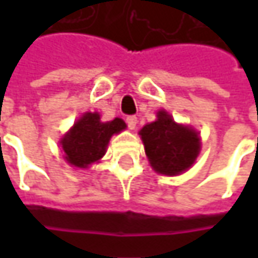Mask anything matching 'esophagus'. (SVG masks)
<instances>
[{"label": "esophagus", "mask_w": 258, "mask_h": 258, "mask_svg": "<svg viewBox=\"0 0 258 258\" xmlns=\"http://www.w3.org/2000/svg\"><path fill=\"white\" fill-rule=\"evenodd\" d=\"M126 123H127V127H129V129H135V127H136V123H138V117H136V116H127V117H126Z\"/></svg>", "instance_id": "esophagus-1"}]
</instances>
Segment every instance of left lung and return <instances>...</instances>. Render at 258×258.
<instances>
[{"label": "left lung", "instance_id": "obj_1", "mask_svg": "<svg viewBox=\"0 0 258 258\" xmlns=\"http://www.w3.org/2000/svg\"><path fill=\"white\" fill-rule=\"evenodd\" d=\"M145 152L156 172L178 175L186 171L200 154V136L182 124L175 123L171 114L158 112V119L139 132Z\"/></svg>", "mask_w": 258, "mask_h": 258}]
</instances>
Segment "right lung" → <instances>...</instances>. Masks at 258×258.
Here are the masks:
<instances>
[{
	"label": "right lung",
	"mask_w": 258,
	"mask_h": 258,
	"mask_svg": "<svg viewBox=\"0 0 258 258\" xmlns=\"http://www.w3.org/2000/svg\"><path fill=\"white\" fill-rule=\"evenodd\" d=\"M124 127L126 124L119 117L103 123L99 113L83 114L61 141L64 158L69 164L86 168L103 156L110 136Z\"/></svg>",
	"instance_id": "obj_1"
}]
</instances>
